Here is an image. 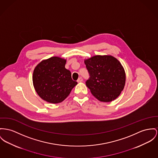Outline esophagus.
<instances>
[{"label":"esophagus","instance_id":"1","mask_svg":"<svg viewBox=\"0 0 158 158\" xmlns=\"http://www.w3.org/2000/svg\"><path fill=\"white\" fill-rule=\"evenodd\" d=\"M83 81V78L82 77H80L78 78V79L77 80V82L80 83V82H82Z\"/></svg>","mask_w":158,"mask_h":158}]
</instances>
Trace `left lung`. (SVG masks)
<instances>
[{
  "instance_id": "8db88e82",
  "label": "left lung",
  "mask_w": 158,
  "mask_h": 158,
  "mask_svg": "<svg viewBox=\"0 0 158 158\" xmlns=\"http://www.w3.org/2000/svg\"><path fill=\"white\" fill-rule=\"evenodd\" d=\"M89 74L85 81L92 94L101 102L116 99L123 90L126 76L119 61L111 56H95L84 60Z\"/></svg>"
}]
</instances>
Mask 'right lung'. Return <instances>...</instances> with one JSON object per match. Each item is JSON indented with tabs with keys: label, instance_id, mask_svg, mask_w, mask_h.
Masks as SVG:
<instances>
[{
	"label": "right lung",
	"instance_id": "1",
	"mask_svg": "<svg viewBox=\"0 0 158 158\" xmlns=\"http://www.w3.org/2000/svg\"><path fill=\"white\" fill-rule=\"evenodd\" d=\"M66 60L52 57L42 60L34 69L33 83L38 95L44 101L57 104L62 102L77 84L71 72L64 67Z\"/></svg>",
	"mask_w": 158,
	"mask_h": 158
}]
</instances>
